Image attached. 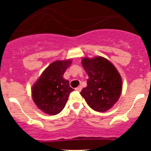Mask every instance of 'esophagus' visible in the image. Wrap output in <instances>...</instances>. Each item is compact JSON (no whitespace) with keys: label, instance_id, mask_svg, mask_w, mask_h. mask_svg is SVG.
Returning a JSON list of instances; mask_svg holds the SVG:
<instances>
[{"label":"esophagus","instance_id":"34e87169","mask_svg":"<svg viewBox=\"0 0 151 151\" xmlns=\"http://www.w3.org/2000/svg\"><path fill=\"white\" fill-rule=\"evenodd\" d=\"M81 90H82V86H81V85H79L78 87H77L76 88V91H81Z\"/></svg>","mask_w":151,"mask_h":151}]
</instances>
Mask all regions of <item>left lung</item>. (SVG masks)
<instances>
[{
    "label": "left lung",
    "mask_w": 151,
    "mask_h": 151,
    "mask_svg": "<svg viewBox=\"0 0 151 151\" xmlns=\"http://www.w3.org/2000/svg\"><path fill=\"white\" fill-rule=\"evenodd\" d=\"M82 65L88 76L87 87L81 91L88 106L97 112L110 110L122 93V78L113 63L104 57H83Z\"/></svg>",
    "instance_id": "8db88e82"
}]
</instances>
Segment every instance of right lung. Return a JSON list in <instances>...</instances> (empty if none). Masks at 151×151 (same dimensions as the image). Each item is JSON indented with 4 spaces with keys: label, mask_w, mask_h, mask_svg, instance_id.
Wrapping results in <instances>:
<instances>
[{
    "label": "right lung",
    "mask_w": 151,
    "mask_h": 151,
    "mask_svg": "<svg viewBox=\"0 0 151 151\" xmlns=\"http://www.w3.org/2000/svg\"><path fill=\"white\" fill-rule=\"evenodd\" d=\"M72 63V60H57L50 63L32 87V97L38 109L48 115L60 113L66 105L69 94L73 90L69 87L63 74Z\"/></svg>",
    "instance_id": "1"
}]
</instances>
